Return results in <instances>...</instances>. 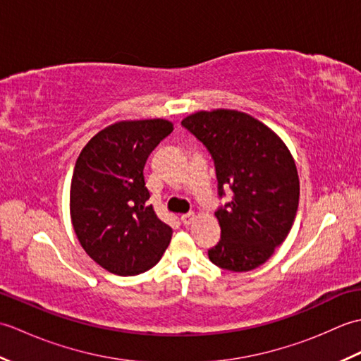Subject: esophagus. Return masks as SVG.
Returning <instances> with one entry per match:
<instances>
[{
    "mask_svg": "<svg viewBox=\"0 0 361 361\" xmlns=\"http://www.w3.org/2000/svg\"><path fill=\"white\" fill-rule=\"evenodd\" d=\"M181 219V221H183V225H190L192 224V221L195 220V214L194 212H188V214H183V216L180 217Z\"/></svg>",
    "mask_w": 361,
    "mask_h": 361,
    "instance_id": "obj_1",
    "label": "esophagus"
}]
</instances>
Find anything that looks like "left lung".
<instances>
[{
	"instance_id": "1",
	"label": "left lung",
	"mask_w": 361,
	"mask_h": 361,
	"mask_svg": "<svg viewBox=\"0 0 361 361\" xmlns=\"http://www.w3.org/2000/svg\"><path fill=\"white\" fill-rule=\"evenodd\" d=\"M214 159L219 197L231 202L216 217L221 237L209 260L229 271H250L267 262L286 240L299 203L295 159L271 128L237 110L197 111L181 121Z\"/></svg>"
}]
</instances>
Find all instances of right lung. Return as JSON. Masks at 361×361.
I'll list each match as a JSON object with an SVG mask.
<instances>
[{
	"label": "right lung",
	"instance_id": "1",
	"mask_svg": "<svg viewBox=\"0 0 361 361\" xmlns=\"http://www.w3.org/2000/svg\"><path fill=\"white\" fill-rule=\"evenodd\" d=\"M172 130L166 119L121 121L91 137L75 161L73 228L82 248L106 271H147L171 242L172 228L147 204L144 166Z\"/></svg>",
	"mask_w": 361,
	"mask_h": 361
}]
</instances>
